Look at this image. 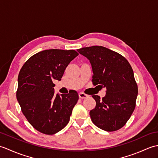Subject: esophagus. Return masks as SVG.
Masks as SVG:
<instances>
[{"instance_id":"esophagus-1","label":"esophagus","mask_w":158,"mask_h":158,"mask_svg":"<svg viewBox=\"0 0 158 158\" xmlns=\"http://www.w3.org/2000/svg\"><path fill=\"white\" fill-rule=\"evenodd\" d=\"M79 98L81 99H85L86 98H88V97L89 96L88 94H84L83 92H80L79 94Z\"/></svg>"}]
</instances>
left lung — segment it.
I'll list each match as a JSON object with an SVG mask.
<instances>
[{
  "mask_svg": "<svg viewBox=\"0 0 158 158\" xmlns=\"http://www.w3.org/2000/svg\"><path fill=\"white\" fill-rule=\"evenodd\" d=\"M77 51L91 63L94 85L106 88L102 98L92 96L96 102L89 112L92 122L107 132L122 128L135 109L138 95V86L130 63L119 53L102 46Z\"/></svg>",
  "mask_w": 158,
  "mask_h": 158,
  "instance_id": "left-lung-1",
  "label": "left lung"
}]
</instances>
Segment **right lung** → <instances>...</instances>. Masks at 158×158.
Returning <instances> with one entry per match:
<instances>
[{"mask_svg": "<svg viewBox=\"0 0 158 158\" xmlns=\"http://www.w3.org/2000/svg\"><path fill=\"white\" fill-rule=\"evenodd\" d=\"M79 55L75 50L48 49L31 56L18 75L17 100L22 111L34 128L52 135L70 120L79 99L76 91L54 94V79L60 81L66 68Z\"/></svg>", "mask_w": 158, "mask_h": 158, "instance_id": "1", "label": "right lung"}]
</instances>
